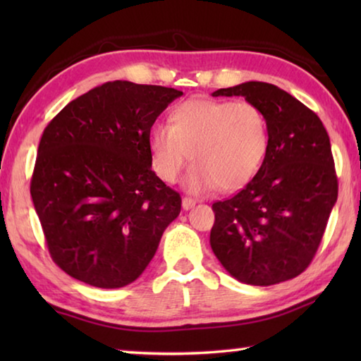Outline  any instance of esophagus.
<instances>
[{
    "instance_id": "obj_1",
    "label": "esophagus",
    "mask_w": 361,
    "mask_h": 361,
    "mask_svg": "<svg viewBox=\"0 0 361 361\" xmlns=\"http://www.w3.org/2000/svg\"><path fill=\"white\" fill-rule=\"evenodd\" d=\"M194 205H195V200L189 199V197H185V199H183V210H191Z\"/></svg>"
}]
</instances>
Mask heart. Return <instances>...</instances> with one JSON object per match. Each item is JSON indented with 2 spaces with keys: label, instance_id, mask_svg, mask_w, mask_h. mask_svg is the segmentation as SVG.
Instances as JSON below:
<instances>
[{
  "label": "heart",
  "instance_id": "1",
  "mask_svg": "<svg viewBox=\"0 0 361 361\" xmlns=\"http://www.w3.org/2000/svg\"><path fill=\"white\" fill-rule=\"evenodd\" d=\"M269 146L264 111L245 100H186L172 109L169 126L157 124L148 135L152 170L166 183L178 180L191 152L185 178L191 194L239 191L259 172Z\"/></svg>",
  "mask_w": 361,
  "mask_h": 361
}]
</instances>
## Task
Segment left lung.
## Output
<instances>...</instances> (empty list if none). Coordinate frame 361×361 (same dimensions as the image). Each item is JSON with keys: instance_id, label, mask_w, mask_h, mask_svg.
Segmentation results:
<instances>
[{"instance_id": "obj_1", "label": "left lung", "mask_w": 361, "mask_h": 361, "mask_svg": "<svg viewBox=\"0 0 361 361\" xmlns=\"http://www.w3.org/2000/svg\"><path fill=\"white\" fill-rule=\"evenodd\" d=\"M213 97H245L264 111L271 146L234 197L212 205L213 253L242 283L269 286L310 264L338 200L329 137L322 121L277 85L248 81Z\"/></svg>"}]
</instances>
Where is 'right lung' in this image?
I'll list each match as a JSON object with an SVG mask.
<instances>
[{
    "label": "right lung",
    "instance_id": "add662e5",
    "mask_svg": "<svg viewBox=\"0 0 361 361\" xmlns=\"http://www.w3.org/2000/svg\"><path fill=\"white\" fill-rule=\"evenodd\" d=\"M183 92L113 81L70 102L42 133L33 205L52 259L73 279L121 288L142 276L180 194L151 169L148 135Z\"/></svg>",
    "mask_w": 361,
    "mask_h": 361
}]
</instances>
